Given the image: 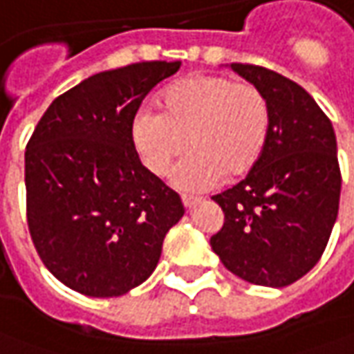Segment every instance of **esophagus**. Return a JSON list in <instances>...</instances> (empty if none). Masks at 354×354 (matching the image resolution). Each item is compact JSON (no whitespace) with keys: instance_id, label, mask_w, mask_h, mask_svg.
Listing matches in <instances>:
<instances>
[{"instance_id":"esophagus-1","label":"esophagus","mask_w":354,"mask_h":354,"mask_svg":"<svg viewBox=\"0 0 354 354\" xmlns=\"http://www.w3.org/2000/svg\"><path fill=\"white\" fill-rule=\"evenodd\" d=\"M181 201H183V206H185V208H192L194 204H198V202H201V198H198V196H189V194H183Z\"/></svg>"}]
</instances>
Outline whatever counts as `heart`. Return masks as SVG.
Wrapping results in <instances>:
<instances>
[{
  "mask_svg": "<svg viewBox=\"0 0 354 354\" xmlns=\"http://www.w3.org/2000/svg\"><path fill=\"white\" fill-rule=\"evenodd\" d=\"M158 107L140 109L131 123V145L153 177H165L187 148L173 171V185L187 191L247 177L262 160L272 111L252 82L198 73L169 84Z\"/></svg>",
  "mask_w": 354,
  "mask_h": 354,
  "instance_id": "1",
  "label": "heart"
}]
</instances>
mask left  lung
<instances>
[{
	"mask_svg": "<svg viewBox=\"0 0 354 354\" xmlns=\"http://www.w3.org/2000/svg\"><path fill=\"white\" fill-rule=\"evenodd\" d=\"M231 69L264 92L272 125L254 171L212 196L223 209V227L209 245L241 279L285 287L316 266L337 218L335 133L314 98L291 79L248 63H231Z\"/></svg>",
	"mask_w": 354,
	"mask_h": 354,
	"instance_id": "8db88e82",
	"label": "left lung"
}]
</instances>
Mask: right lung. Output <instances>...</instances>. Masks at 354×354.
<instances>
[{"instance_id": "1", "label": "right lung", "mask_w": 354, "mask_h": 354, "mask_svg": "<svg viewBox=\"0 0 354 354\" xmlns=\"http://www.w3.org/2000/svg\"><path fill=\"white\" fill-rule=\"evenodd\" d=\"M181 61L92 75L51 102L24 152L26 219L44 266L86 297H121L156 270L179 194L146 171L131 123Z\"/></svg>"}]
</instances>
